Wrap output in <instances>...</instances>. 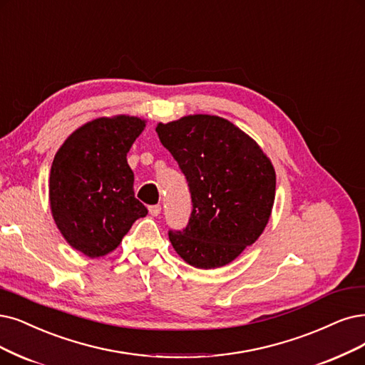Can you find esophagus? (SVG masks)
<instances>
[{
	"label": "esophagus",
	"instance_id": "obj_1",
	"mask_svg": "<svg viewBox=\"0 0 365 365\" xmlns=\"http://www.w3.org/2000/svg\"><path fill=\"white\" fill-rule=\"evenodd\" d=\"M148 212H150L152 217H158V215L160 213V205H155V206H150V207H148Z\"/></svg>",
	"mask_w": 365,
	"mask_h": 365
}]
</instances>
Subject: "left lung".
<instances>
[{
	"label": "left lung",
	"mask_w": 365,
	"mask_h": 365,
	"mask_svg": "<svg viewBox=\"0 0 365 365\" xmlns=\"http://www.w3.org/2000/svg\"><path fill=\"white\" fill-rule=\"evenodd\" d=\"M192 198L186 228L168 232L173 248L198 269L232 263L260 237L275 200V170L260 145L230 121L186 115L156 126Z\"/></svg>",
	"instance_id": "left-lung-1"
}]
</instances>
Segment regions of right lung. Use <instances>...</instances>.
Listing matches in <instances>:
<instances>
[{"instance_id":"obj_1","label":"right lung","mask_w":365,"mask_h":365,"mask_svg":"<svg viewBox=\"0 0 365 365\" xmlns=\"http://www.w3.org/2000/svg\"><path fill=\"white\" fill-rule=\"evenodd\" d=\"M145 128L130 115L101 117L69 135L53 158L49 203L72 248L96 259L114 251L132 224L147 215L135 198L126 155Z\"/></svg>"}]
</instances>
